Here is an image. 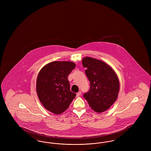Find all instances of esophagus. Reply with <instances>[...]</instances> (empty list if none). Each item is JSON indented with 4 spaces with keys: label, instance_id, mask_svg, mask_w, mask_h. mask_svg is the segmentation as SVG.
I'll return each mask as SVG.
<instances>
[{
    "label": "esophagus",
    "instance_id": "esophagus-1",
    "mask_svg": "<svg viewBox=\"0 0 151 151\" xmlns=\"http://www.w3.org/2000/svg\"><path fill=\"white\" fill-rule=\"evenodd\" d=\"M81 94V92H79L78 93H76V97H79Z\"/></svg>",
    "mask_w": 151,
    "mask_h": 151
}]
</instances>
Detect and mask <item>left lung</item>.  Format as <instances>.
Wrapping results in <instances>:
<instances>
[{"mask_svg":"<svg viewBox=\"0 0 151 151\" xmlns=\"http://www.w3.org/2000/svg\"><path fill=\"white\" fill-rule=\"evenodd\" d=\"M82 63L91 84L90 89L84 94V97L94 111H105L118 98V78L114 70L102 60L86 57L83 58Z\"/></svg>","mask_w":151,"mask_h":151,"instance_id":"8db88e82","label":"left lung"}]
</instances>
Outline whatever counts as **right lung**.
<instances>
[{
	"mask_svg": "<svg viewBox=\"0 0 151 151\" xmlns=\"http://www.w3.org/2000/svg\"><path fill=\"white\" fill-rule=\"evenodd\" d=\"M76 65L70 61H54L43 66L38 74L36 91L46 109L55 114L69 107L76 93L71 92L68 76Z\"/></svg>",
	"mask_w": 151,
	"mask_h": 151,
	"instance_id": "1",
	"label": "right lung"
}]
</instances>
